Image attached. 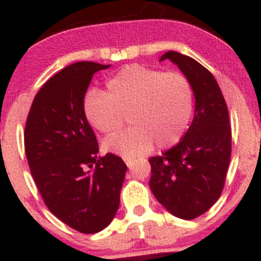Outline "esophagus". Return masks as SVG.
<instances>
[{"instance_id":"esophagus-1","label":"esophagus","mask_w":261,"mask_h":261,"mask_svg":"<svg viewBox=\"0 0 261 261\" xmlns=\"http://www.w3.org/2000/svg\"><path fill=\"white\" fill-rule=\"evenodd\" d=\"M124 161H125V163H126V166H127V167H131V166H133V163H134V158H128V157H126V158H124Z\"/></svg>"}]
</instances>
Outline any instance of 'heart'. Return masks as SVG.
Returning a JSON list of instances; mask_svg holds the SVG:
<instances>
[{"mask_svg":"<svg viewBox=\"0 0 261 261\" xmlns=\"http://www.w3.org/2000/svg\"><path fill=\"white\" fill-rule=\"evenodd\" d=\"M108 93L91 88L83 97L87 121L103 134L121 127L128 110L133 126L104 141V148L122 157H136L153 148H170L187 131L194 108L190 82L179 72H162L127 65L107 81Z\"/></svg>","mask_w":261,"mask_h":261,"instance_id":"b5f03b06","label":"heart"}]
</instances>
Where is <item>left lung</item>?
Segmentation results:
<instances>
[{
    "instance_id": "1",
    "label": "left lung",
    "mask_w": 261,
    "mask_h": 261,
    "mask_svg": "<svg viewBox=\"0 0 261 261\" xmlns=\"http://www.w3.org/2000/svg\"><path fill=\"white\" fill-rule=\"evenodd\" d=\"M187 77L195 97L190 127L178 145L149 158V188L167 211L182 220L201 216L217 201L230 161L229 116L217 81L207 68L187 55L168 51Z\"/></svg>"
}]
</instances>
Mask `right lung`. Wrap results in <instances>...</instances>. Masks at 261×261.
Returning <instances> with one entry per match:
<instances>
[{"label":"right lung","instance_id":"add662e5","mask_svg":"<svg viewBox=\"0 0 261 261\" xmlns=\"http://www.w3.org/2000/svg\"><path fill=\"white\" fill-rule=\"evenodd\" d=\"M110 65L76 62L51 77L33 100L24 131L27 160L45 205L81 233L103 230L115 217L126 164L98 157L82 101L93 74Z\"/></svg>","mask_w":261,"mask_h":261}]
</instances>
